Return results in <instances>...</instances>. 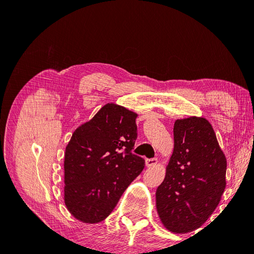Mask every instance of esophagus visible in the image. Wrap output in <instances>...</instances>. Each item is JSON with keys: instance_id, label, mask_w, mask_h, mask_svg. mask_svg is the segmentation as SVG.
Wrapping results in <instances>:
<instances>
[{"instance_id": "1", "label": "esophagus", "mask_w": 254, "mask_h": 254, "mask_svg": "<svg viewBox=\"0 0 254 254\" xmlns=\"http://www.w3.org/2000/svg\"><path fill=\"white\" fill-rule=\"evenodd\" d=\"M145 163L147 167H151V166H155L158 164V160L157 159H147Z\"/></svg>"}]
</instances>
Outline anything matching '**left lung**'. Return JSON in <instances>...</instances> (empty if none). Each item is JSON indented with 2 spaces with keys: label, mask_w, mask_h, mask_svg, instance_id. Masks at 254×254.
Returning <instances> with one entry per match:
<instances>
[{
  "label": "left lung",
  "mask_w": 254,
  "mask_h": 254,
  "mask_svg": "<svg viewBox=\"0 0 254 254\" xmlns=\"http://www.w3.org/2000/svg\"><path fill=\"white\" fill-rule=\"evenodd\" d=\"M226 172L227 159L211 123L198 117L176 120L174 151L156 191L164 228L176 234L200 228L224 194Z\"/></svg>",
  "instance_id": "8db88e82"
}]
</instances>
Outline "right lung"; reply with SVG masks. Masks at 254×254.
<instances>
[{"label":"right lung","mask_w":254,"mask_h":254,"mask_svg":"<svg viewBox=\"0 0 254 254\" xmlns=\"http://www.w3.org/2000/svg\"><path fill=\"white\" fill-rule=\"evenodd\" d=\"M137 114L108 103L72 134L64 152V204L73 217L97 224L109 216L145 166L131 152Z\"/></svg>","instance_id":"1"}]
</instances>
